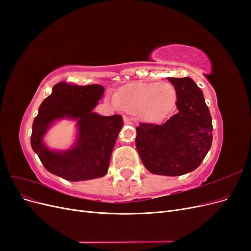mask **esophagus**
Here are the masks:
<instances>
[{"instance_id":"1","label":"esophagus","mask_w":251,"mask_h":251,"mask_svg":"<svg viewBox=\"0 0 251 251\" xmlns=\"http://www.w3.org/2000/svg\"><path fill=\"white\" fill-rule=\"evenodd\" d=\"M124 123H125L126 125H131V124H132V121L130 120V118H128V117L124 116Z\"/></svg>"}]
</instances>
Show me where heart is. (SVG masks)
I'll list each match as a JSON object with an SVG mask.
<instances>
[{
	"instance_id": "heart-1",
	"label": "heart",
	"mask_w": 251,
	"mask_h": 251,
	"mask_svg": "<svg viewBox=\"0 0 251 251\" xmlns=\"http://www.w3.org/2000/svg\"><path fill=\"white\" fill-rule=\"evenodd\" d=\"M177 100L176 89L169 81L138 82L115 95L114 104L146 120H157L169 115Z\"/></svg>"
}]
</instances>
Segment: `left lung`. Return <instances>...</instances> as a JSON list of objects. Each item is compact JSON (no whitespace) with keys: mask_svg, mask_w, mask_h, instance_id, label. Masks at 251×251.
Wrapping results in <instances>:
<instances>
[{"mask_svg":"<svg viewBox=\"0 0 251 251\" xmlns=\"http://www.w3.org/2000/svg\"><path fill=\"white\" fill-rule=\"evenodd\" d=\"M177 92V113L161 124L136 127V149L155 175L180 176L195 171L208 153L212 123L202 91L189 77H169Z\"/></svg>","mask_w":251,"mask_h":251,"instance_id":"left-lung-1","label":"left lung"}]
</instances>
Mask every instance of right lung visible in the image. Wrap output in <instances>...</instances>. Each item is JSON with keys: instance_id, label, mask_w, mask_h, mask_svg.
<instances>
[{"instance_id": "1", "label": "right lung", "mask_w": 251, "mask_h": 251, "mask_svg": "<svg viewBox=\"0 0 251 251\" xmlns=\"http://www.w3.org/2000/svg\"><path fill=\"white\" fill-rule=\"evenodd\" d=\"M103 92L100 85L77 86L60 81L42 102L30 141L48 172L68 181L100 178L107 174L124 121L120 115L100 116L93 112ZM63 118L78 121V139L70 150L51 151L43 144L42 137L55 120Z\"/></svg>"}]
</instances>
